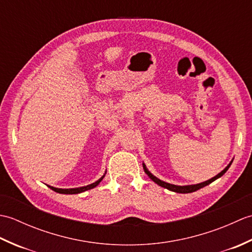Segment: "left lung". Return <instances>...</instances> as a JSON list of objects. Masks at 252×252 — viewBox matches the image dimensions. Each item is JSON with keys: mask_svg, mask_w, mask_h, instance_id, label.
<instances>
[{"mask_svg": "<svg viewBox=\"0 0 252 252\" xmlns=\"http://www.w3.org/2000/svg\"><path fill=\"white\" fill-rule=\"evenodd\" d=\"M232 162H233V159H232V161L229 162V163L226 165L225 169L222 170L220 173L217 174L216 176H213V178H212V179H210V180L205 181V182H201V183H198V184H192V185H183V186H181V185H174V184H170V183H167V182L161 181L160 179L156 178V176H155L153 173H151V171H149V170L147 169L146 164L144 163V162H143V168H144V171H145V173L149 176V179L153 180V181L155 182V183L158 184L159 186L164 187V189H169V190H171V191H174V192H181V194H187V192H192V191H196V190H198V189H202V187H205V186L209 185L210 183H212L213 181H216V180H218L219 178H221V176H222L224 173H225L226 171L228 170V168L231 167Z\"/></svg>", "mask_w": 252, "mask_h": 252, "instance_id": "8db88e82", "label": "left lung"}]
</instances>
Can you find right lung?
<instances>
[{
  "instance_id": "1",
  "label": "right lung",
  "mask_w": 252,
  "mask_h": 252,
  "mask_svg": "<svg viewBox=\"0 0 252 252\" xmlns=\"http://www.w3.org/2000/svg\"><path fill=\"white\" fill-rule=\"evenodd\" d=\"M105 174H106V172L104 173V175L101 176L100 179H98L97 181L94 182V183H92V184L87 185V186H82V187H76V189H57V187H54V186H50V185H47V186H49L52 190H54L56 192H60V194H69V195L79 194V192H82V191H85V190L92 189H94V187L97 186L101 182V180L104 179Z\"/></svg>"
}]
</instances>
